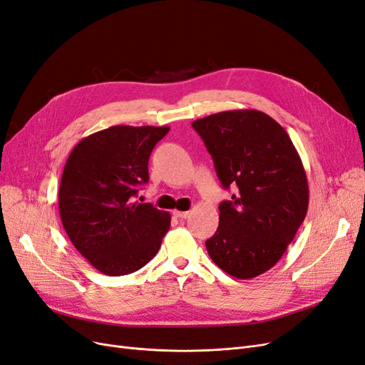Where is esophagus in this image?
I'll use <instances>...</instances> for the list:
<instances>
[{
    "label": "esophagus",
    "mask_w": 365,
    "mask_h": 365,
    "mask_svg": "<svg viewBox=\"0 0 365 365\" xmlns=\"http://www.w3.org/2000/svg\"><path fill=\"white\" fill-rule=\"evenodd\" d=\"M173 216L180 217V219H187L188 216H190V211H173Z\"/></svg>",
    "instance_id": "34e87169"
}]
</instances>
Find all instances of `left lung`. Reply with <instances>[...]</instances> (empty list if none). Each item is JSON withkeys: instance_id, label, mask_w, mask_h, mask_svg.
I'll return each mask as SVG.
<instances>
[{"instance_id": "left-lung-1", "label": "left lung", "mask_w": 365, "mask_h": 365, "mask_svg": "<svg viewBox=\"0 0 365 365\" xmlns=\"http://www.w3.org/2000/svg\"><path fill=\"white\" fill-rule=\"evenodd\" d=\"M231 200L219 205V228L205 242L217 267L238 279L267 272L302 225L309 200L307 173L290 135L258 110H230L197 119Z\"/></svg>"}]
</instances>
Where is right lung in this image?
I'll return each mask as SVG.
<instances>
[{"instance_id":"right-lung-1","label":"right lung","mask_w":365,"mask_h":365,"mask_svg":"<svg viewBox=\"0 0 365 365\" xmlns=\"http://www.w3.org/2000/svg\"><path fill=\"white\" fill-rule=\"evenodd\" d=\"M169 127L115 125L72 149L58 188V211L75 249L104 274L142 269L155 257L170 215L134 197L148 161Z\"/></svg>"}]
</instances>
